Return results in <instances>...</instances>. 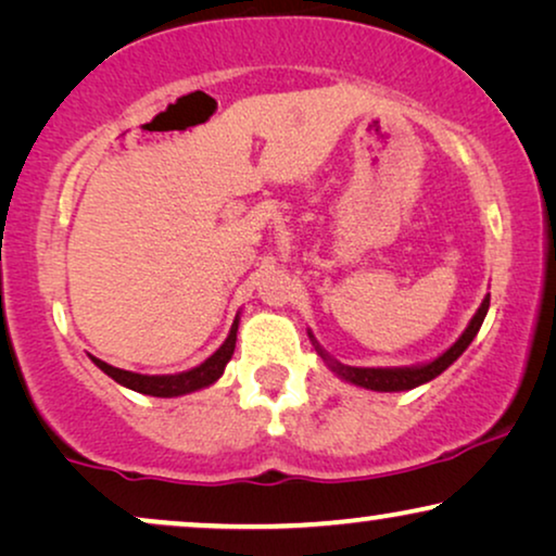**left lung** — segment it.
Here are the masks:
<instances>
[{
  "instance_id": "1",
  "label": "left lung",
  "mask_w": 556,
  "mask_h": 556,
  "mask_svg": "<svg viewBox=\"0 0 556 556\" xmlns=\"http://www.w3.org/2000/svg\"><path fill=\"white\" fill-rule=\"evenodd\" d=\"M489 306H491V295H485L481 308L476 311V316L470 318L468 329L463 331V337L455 341V344L447 349L445 354H440L435 362L430 364H422V367H397V369H362V367H346V364H339L326 356L321 349H318V354L324 356L326 362L331 364V369L337 371L339 377H344L346 382L352 384H359V387H367V390H375V392H402V390H413V387H420L425 382H430V379H435L438 375H443V371L451 367V364L458 359V356L466 352L470 341L481 329L485 314H489Z\"/></svg>"
}]
</instances>
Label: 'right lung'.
Here are the masks:
<instances>
[{"label": "right lung", "instance_id": "right-lung-1", "mask_svg": "<svg viewBox=\"0 0 556 556\" xmlns=\"http://www.w3.org/2000/svg\"><path fill=\"white\" fill-rule=\"evenodd\" d=\"M235 339H238V318H235L230 337L225 339V344L219 346L207 362H202L200 367L181 371V375H164V377L134 375V371L111 367V364L96 359V356H93V362L98 369H103L105 375H109L111 379H116L118 384L128 387V390L151 394V397H179V394L202 390V387H210L212 382H217L219 375L225 371V364L230 362V356L235 352Z\"/></svg>", "mask_w": 556, "mask_h": 556}]
</instances>
